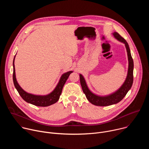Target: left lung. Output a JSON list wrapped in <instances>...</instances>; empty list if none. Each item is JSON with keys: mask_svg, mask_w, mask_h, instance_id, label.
<instances>
[{"mask_svg": "<svg viewBox=\"0 0 149 149\" xmlns=\"http://www.w3.org/2000/svg\"><path fill=\"white\" fill-rule=\"evenodd\" d=\"M113 35H114L116 39H117L118 40L120 41L121 42H123V44H125L127 52V56H128V72H127V75L125 78V80L123 84L121 86V87L116 92L110 95L105 96L97 95L93 93L89 90L84 77L81 74H79L80 83L84 93L86 95L87 100L91 104L97 106H108L119 102L120 101L123 100V98L125 96L127 93L130 90L133 82L134 63L133 59L131 55L129 44L127 42V41L122 36H121L117 32H114L113 33Z\"/></svg>", "mask_w": 149, "mask_h": 149, "instance_id": "1", "label": "left lung"}]
</instances>
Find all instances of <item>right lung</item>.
Listing matches in <instances>:
<instances>
[{"instance_id":"right-lung-1","label":"right lung","mask_w":149,"mask_h":149,"mask_svg":"<svg viewBox=\"0 0 149 149\" xmlns=\"http://www.w3.org/2000/svg\"><path fill=\"white\" fill-rule=\"evenodd\" d=\"M15 56L13 59V81L14 83V86L17 90V92L19 93L20 97H22L26 102L33 104L36 106H39V107H47V106L51 105L53 104L56 102L59 97L61 94L62 90L63 88V86L65 84L68 78L69 77L70 75L73 72L72 71H68L63 74L57 84V86L55 88V89L49 94L45 95H34L30 93H26L24 91L17 83L16 78L15 75Z\"/></svg>"}]
</instances>
